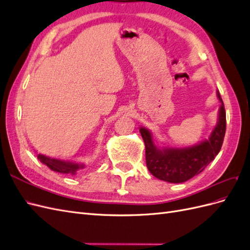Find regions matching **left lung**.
Listing matches in <instances>:
<instances>
[{
	"mask_svg": "<svg viewBox=\"0 0 250 250\" xmlns=\"http://www.w3.org/2000/svg\"><path fill=\"white\" fill-rule=\"evenodd\" d=\"M217 96L221 102L218 123L209 139L198 145L188 148L157 147L150 130L144 127L140 128L146 148V165L153 176L171 184L185 183L198 175L211 161H214L222 147L226 130L224 104L219 92H217Z\"/></svg>",
	"mask_w": 250,
	"mask_h": 250,
	"instance_id": "8db88e82",
	"label": "left lung"
}]
</instances>
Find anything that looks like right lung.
<instances>
[{
	"label": "right lung",
	"mask_w": 250,
	"mask_h": 250,
	"mask_svg": "<svg viewBox=\"0 0 250 250\" xmlns=\"http://www.w3.org/2000/svg\"><path fill=\"white\" fill-rule=\"evenodd\" d=\"M37 158H39L42 164L48 166L51 170L62 173V174H76V172L79 169L84 168V165L82 164H76L69 161L56 160V158H51L42 154L37 155Z\"/></svg>",
	"instance_id": "add662e5"
}]
</instances>
